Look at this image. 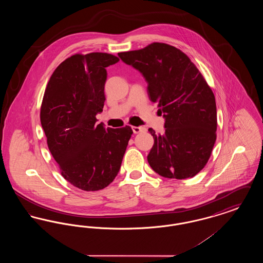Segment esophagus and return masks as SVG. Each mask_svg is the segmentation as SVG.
<instances>
[{"label": "esophagus", "instance_id": "esophagus-1", "mask_svg": "<svg viewBox=\"0 0 263 263\" xmlns=\"http://www.w3.org/2000/svg\"><path fill=\"white\" fill-rule=\"evenodd\" d=\"M132 130H133V133H134V134H139V133H142V132H146V131H147V129H146L145 127H141V126H139V127L133 126V127H132Z\"/></svg>", "mask_w": 263, "mask_h": 263}]
</instances>
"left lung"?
<instances>
[{"mask_svg":"<svg viewBox=\"0 0 263 263\" xmlns=\"http://www.w3.org/2000/svg\"><path fill=\"white\" fill-rule=\"evenodd\" d=\"M118 56L145 78L150 100L163 113V134L149 129L151 167L167 178L197 175L211 156L217 130L215 97L199 70L182 51L160 42Z\"/></svg>","mask_w":263,"mask_h":263,"instance_id":"left-lung-1","label":"left lung"}]
</instances>
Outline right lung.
Wrapping results in <instances>:
<instances>
[{"label": "right lung", "mask_w": 263, "mask_h": 263, "mask_svg": "<svg viewBox=\"0 0 263 263\" xmlns=\"http://www.w3.org/2000/svg\"><path fill=\"white\" fill-rule=\"evenodd\" d=\"M118 61L100 52L67 58L53 72L42 100L40 121L49 151L63 177L82 190L112 182L133 134L129 126L97 124L105 101V68Z\"/></svg>", "instance_id": "obj_1"}]
</instances>
